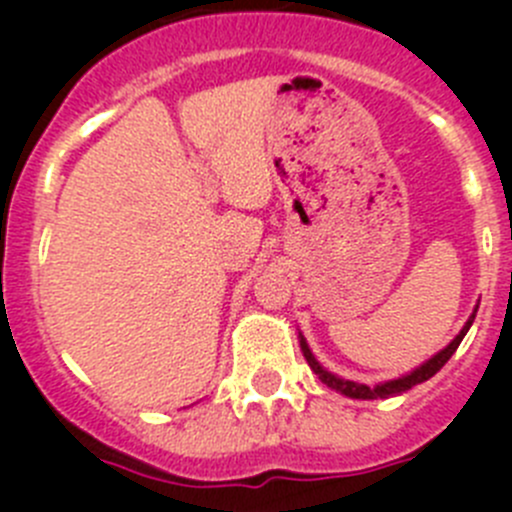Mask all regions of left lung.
I'll return each mask as SVG.
<instances>
[{
	"label": "left lung",
	"mask_w": 512,
	"mask_h": 512,
	"mask_svg": "<svg viewBox=\"0 0 512 512\" xmlns=\"http://www.w3.org/2000/svg\"><path fill=\"white\" fill-rule=\"evenodd\" d=\"M473 319H476V312L471 314V319H468L466 327L461 329V334H458V337L453 339V342L448 344V347L443 349V352H438L436 356H433V359H428L426 364L418 366V369L411 371L409 376H401V379L386 381V384L374 386V389H371V386H364V384H354V381L337 379V376L329 374V371H324L322 366L317 364V359H314L312 352H309V347H307V342H304V339H302V342H299V344H302V352H304V356H307V361H309V366H312V371L319 376V379H322V384L329 386V389H337L339 394L352 396V399H389V396L404 394V391H409L411 386L421 384V381H428L433 374H436V371H441V366L446 364L448 359H451L453 352H456V349H458V344L463 342V337H466V332H468V329H471Z\"/></svg>",
	"instance_id": "obj_1"
}]
</instances>
